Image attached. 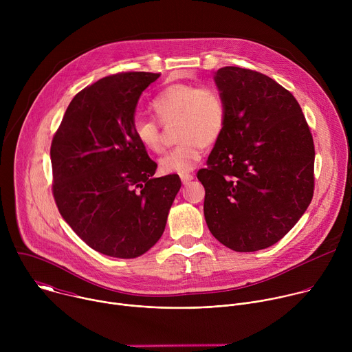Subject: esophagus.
Instances as JSON below:
<instances>
[{
	"instance_id": "34e87169",
	"label": "esophagus",
	"mask_w": 352,
	"mask_h": 352,
	"mask_svg": "<svg viewBox=\"0 0 352 352\" xmlns=\"http://www.w3.org/2000/svg\"><path fill=\"white\" fill-rule=\"evenodd\" d=\"M192 179H193V175H192V174H182V175H181V181H182L184 185H188Z\"/></svg>"
}]
</instances>
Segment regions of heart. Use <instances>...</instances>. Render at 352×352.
Returning <instances> with one entry per match:
<instances>
[{
    "label": "heart",
    "mask_w": 352,
    "mask_h": 352,
    "mask_svg": "<svg viewBox=\"0 0 352 352\" xmlns=\"http://www.w3.org/2000/svg\"><path fill=\"white\" fill-rule=\"evenodd\" d=\"M150 107L160 124L177 122L175 136L179 143L160 159L159 168L163 174L182 175L192 171L202 159L205 146L214 144L226 128L224 98L213 87L173 83L153 97ZM160 124L143 117H135L132 122L135 139L147 152H163Z\"/></svg>",
    "instance_id": "heart-1"
}]
</instances>
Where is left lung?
<instances>
[{
  "label": "left lung",
  "instance_id": "8db88e82",
  "mask_svg": "<svg viewBox=\"0 0 352 352\" xmlns=\"http://www.w3.org/2000/svg\"><path fill=\"white\" fill-rule=\"evenodd\" d=\"M227 121L197 171L210 232L235 252L278 242L314 197L315 144L296 98L272 78L246 68L216 72Z\"/></svg>",
  "mask_w": 352,
  "mask_h": 352
}]
</instances>
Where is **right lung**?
I'll return each instance as SVG.
<instances>
[{"mask_svg":"<svg viewBox=\"0 0 352 352\" xmlns=\"http://www.w3.org/2000/svg\"><path fill=\"white\" fill-rule=\"evenodd\" d=\"M160 74L121 72L80 90L50 148L53 195L63 219L97 252L143 255L163 235L181 188L177 174L155 177L157 164L135 139L142 91Z\"/></svg>","mask_w":352,"mask_h":352,"instance_id":"right-lung-1","label":"right lung"}]
</instances>
